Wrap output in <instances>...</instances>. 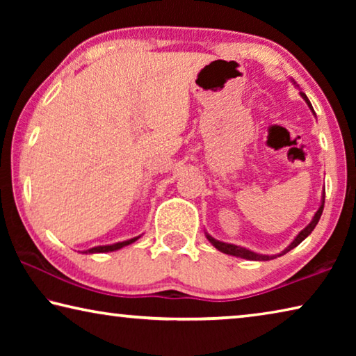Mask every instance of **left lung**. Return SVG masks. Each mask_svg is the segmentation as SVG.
I'll return each mask as SVG.
<instances>
[{
  "mask_svg": "<svg viewBox=\"0 0 356 356\" xmlns=\"http://www.w3.org/2000/svg\"><path fill=\"white\" fill-rule=\"evenodd\" d=\"M301 94V97H303L305 100H306V104H308L309 106H311V104H309V100H308V97H306V95L303 94V92H300ZM311 110H312V106H311ZM323 204H325V196L322 197V204H321V207H318V210L316 212V215H314V218H312V221L309 222L308 226H306L303 231H301L297 237H295V240L293 242L287 246V248L281 252V254H278V256H282V254H286L287 251H291L292 248H295V246H298L301 242H303V240L309 236V234L314 231V227H316V225L318 222V220H321V216H322V212H323ZM207 238H209V242L212 243L216 250L218 251H221V252H225V254H231V256H236V257H243V259H248V261H270V259H275L276 256H265V254H257V252H252V251H250V250H246V248H242V246H237V245H232V243H225V242H220V240H215L213 237H210L209 234H207Z\"/></svg>",
  "mask_w": 356,
  "mask_h": 356,
  "instance_id": "8db88e82",
  "label": "left lung"
}]
</instances>
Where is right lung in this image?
I'll return each mask as SVG.
<instances>
[{"mask_svg":"<svg viewBox=\"0 0 356 356\" xmlns=\"http://www.w3.org/2000/svg\"><path fill=\"white\" fill-rule=\"evenodd\" d=\"M140 237H135V238H130V240H125V242H119V243H114V245H105V246H95V248H91L88 251H84L88 254V252H108V251H116V250H120L122 246H127L130 243H134L135 240H138Z\"/></svg>","mask_w":356,"mask_h":356,"instance_id":"add662e5","label":"right lung"}]
</instances>
